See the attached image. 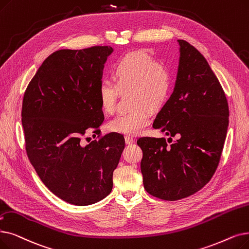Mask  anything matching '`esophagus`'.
Segmentation results:
<instances>
[{"instance_id": "34e87169", "label": "esophagus", "mask_w": 249, "mask_h": 249, "mask_svg": "<svg viewBox=\"0 0 249 249\" xmlns=\"http://www.w3.org/2000/svg\"><path fill=\"white\" fill-rule=\"evenodd\" d=\"M125 142L126 144H132L135 142V139L131 136H125Z\"/></svg>"}]
</instances>
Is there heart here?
I'll list each match as a JSON object with an SVG mask.
<instances>
[{
	"mask_svg": "<svg viewBox=\"0 0 249 249\" xmlns=\"http://www.w3.org/2000/svg\"><path fill=\"white\" fill-rule=\"evenodd\" d=\"M114 83L107 80L99 86V100L107 114L115 111L118 89H130V111L117 115L107 124V130L125 135H137L149 124L148 110L157 111L169 98L172 74L164 64L158 63L145 52H134L119 60L113 67Z\"/></svg>",
	"mask_w": 249,
	"mask_h": 249,
	"instance_id": "heart-1",
	"label": "heart"
}]
</instances>
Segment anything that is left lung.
Listing matches in <instances>:
<instances>
[{"mask_svg":"<svg viewBox=\"0 0 249 249\" xmlns=\"http://www.w3.org/2000/svg\"><path fill=\"white\" fill-rule=\"evenodd\" d=\"M177 41L180 57L174 90L153 125L177 140L171 145L165 138L137 140L143 153V186L165 200L192 196L211 180L229 124L228 103L209 63L189 42Z\"/></svg>","mask_w":249,"mask_h":249,"instance_id":"8db88e82","label":"left lung"}]
</instances>
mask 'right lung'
<instances>
[{"label": "right lung", "instance_id": "obj_1", "mask_svg": "<svg viewBox=\"0 0 249 249\" xmlns=\"http://www.w3.org/2000/svg\"><path fill=\"white\" fill-rule=\"evenodd\" d=\"M112 47L59 50L31 79L22 104L26 153L42 183L71 204L89 205L109 196L125 140L112 132L84 145L104 122L99 86Z\"/></svg>", "mask_w": 249, "mask_h": 249}]
</instances>
